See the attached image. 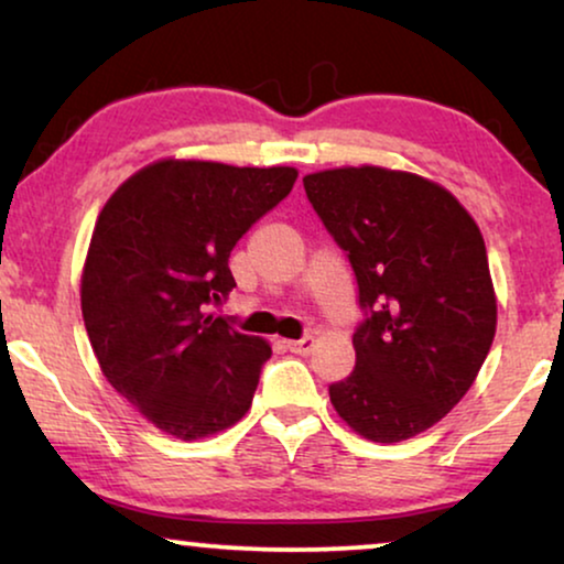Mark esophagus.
I'll list each match as a JSON object with an SVG mask.
<instances>
[{
  "label": "esophagus",
  "instance_id": "esophagus-1",
  "mask_svg": "<svg viewBox=\"0 0 564 564\" xmlns=\"http://www.w3.org/2000/svg\"><path fill=\"white\" fill-rule=\"evenodd\" d=\"M286 348H289L291 352H296V356H306V352H310V350L314 348V337H312V335H304L302 340H289Z\"/></svg>",
  "mask_w": 564,
  "mask_h": 564
}]
</instances>
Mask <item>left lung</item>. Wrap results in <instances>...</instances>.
I'll use <instances>...</instances> for the list:
<instances>
[{"label": "left lung", "instance_id": "8db88e82", "mask_svg": "<svg viewBox=\"0 0 564 564\" xmlns=\"http://www.w3.org/2000/svg\"><path fill=\"white\" fill-rule=\"evenodd\" d=\"M306 198L348 254L364 322L356 369L329 384L345 423L400 444L438 423L490 352L495 304L485 239L446 187L384 167L304 177Z\"/></svg>", "mask_w": 564, "mask_h": 564}]
</instances>
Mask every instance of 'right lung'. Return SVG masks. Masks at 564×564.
I'll return each mask as SVG.
<instances>
[{
    "label": "right lung",
    "mask_w": 564,
    "mask_h": 564,
    "mask_svg": "<svg viewBox=\"0 0 564 564\" xmlns=\"http://www.w3.org/2000/svg\"><path fill=\"white\" fill-rule=\"evenodd\" d=\"M296 177L294 167L162 160L97 216L82 317L105 379L160 431L206 438L250 410L270 345L208 306L237 286L235 245Z\"/></svg>",
    "instance_id": "add662e5"
}]
</instances>
